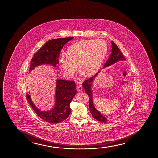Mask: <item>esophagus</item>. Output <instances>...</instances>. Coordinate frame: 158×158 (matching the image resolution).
<instances>
[{
  "mask_svg": "<svg viewBox=\"0 0 158 158\" xmlns=\"http://www.w3.org/2000/svg\"><path fill=\"white\" fill-rule=\"evenodd\" d=\"M77 90H78V91H81L82 90V86L80 85H78V86H77Z\"/></svg>",
  "mask_w": 158,
  "mask_h": 158,
  "instance_id": "esophagus-1",
  "label": "esophagus"
}]
</instances>
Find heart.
Wrapping results in <instances>:
<instances>
[{"mask_svg": "<svg viewBox=\"0 0 158 158\" xmlns=\"http://www.w3.org/2000/svg\"><path fill=\"white\" fill-rule=\"evenodd\" d=\"M107 49V45L103 40L78 41L69 48L66 54L61 55V67L67 77L73 74L77 64L85 73H93L101 66Z\"/></svg>", "mask_w": 158, "mask_h": 158, "instance_id": "heart-1", "label": "heart"}]
</instances>
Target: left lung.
Masks as SVG:
<instances>
[{"instance_id": "8db88e82", "label": "left lung", "mask_w": 158, "mask_h": 158, "mask_svg": "<svg viewBox=\"0 0 158 158\" xmlns=\"http://www.w3.org/2000/svg\"><path fill=\"white\" fill-rule=\"evenodd\" d=\"M111 43H112V53L110 54L108 60L106 61V63L105 64L104 68L109 66L110 65H112L113 64L118 62V61L126 60L125 56L114 42L112 41ZM99 72V71L94 76L89 78V79L85 80L84 82L82 83V86L84 89L85 92L89 95V110L92 117L98 121H101L102 123H107L108 120L95 108V107L93 105V97H92V92L91 91V87H92V84L94 79Z\"/></svg>"}]
</instances>
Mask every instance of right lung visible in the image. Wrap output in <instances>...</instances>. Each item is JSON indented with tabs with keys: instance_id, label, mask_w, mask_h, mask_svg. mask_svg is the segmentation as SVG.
<instances>
[{
	"instance_id": "add662e5",
	"label": "right lung",
	"mask_w": 158,
	"mask_h": 158,
	"mask_svg": "<svg viewBox=\"0 0 158 158\" xmlns=\"http://www.w3.org/2000/svg\"><path fill=\"white\" fill-rule=\"evenodd\" d=\"M74 37L57 38L47 41L33 56L29 72L39 65L50 64L54 67L59 64V57L63 46ZM77 93L76 84L70 80H56L55 106L49 111H41L33 104L30 92L26 99L38 117L49 123H56L65 120L71 113L70 103Z\"/></svg>"
}]
</instances>
